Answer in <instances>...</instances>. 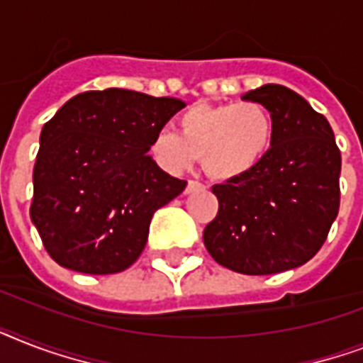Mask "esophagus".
<instances>
[{
    "label": "esophagus",
    "mask_w": 363,
    "mask_h": 363,
    "mask_svg": "<svg viewBox=\"0 0 363 363\" xmlns=\"http://www.w3.org/2000/svg\"><path fill=\"white\" fill-rule=\"evenodd\" d=\"M203 184L198 181H188L186 184V190H184V194H192V192H198V190H203Z\"/></svg>",
    "instance_id": "esophagus-1"
}]
</instances>
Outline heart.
Returning <instances> with one entry per match:
<instances>
[{"label":"heart","mask_w":363,"mask_h":363,"mask_svg":"<svg viewBox=\"0 0 363 363\" xmlns=\"http://www.w3.org/2000/svg\"><path fill=\"white\" fill-rule=\"evenodd\" d=\"M275 141L271 111L256 101L198 104L177 118V131L162 130L150 141V154L167 173L190 169L201 156L205 173L215 181L250 175Z\"/></svg>","instance_id":"b5f03b06"}]
</instances>
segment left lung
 Segmentation results:
<instances>
[{
	"label": "left lung",
	"mask_w": 363,
	"mask_h": 363,
	"mask_svg": "<svg viewBox=\"0 0 363 363\" xmlns=\"http://www.w3.org/2000/svg\"><path fill=\"white\" fill-rule=\"evenodd\" d=\"M265 105L275 141L250 175L215 184L218 213L203 232L209 254L242 275H273L309 262L339 213L341 152L326 116L299 94L264 84L242 96Z\"/></svg>",
	"instance_id": "8db88e82"
}]
</instances>
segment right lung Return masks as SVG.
Masks as SVG:
<instances>
[{
  "instance_id": "obj_1",
  "label": "right lung",
  "mask_w": 363,
  "mask_h": 363,
  "mask_svg": "<svg viewBox=\"0 0 363 363\" xmlns=\"http://www.w3.org/2000/svg\"><path fill=\"white\" fill-rule=\"evenodd\" d=\"M182 107L107 88L71 98L43 125L30 216L56 264L111 275L141 256L152 215L186 188L147 154Z\"/></svg>"
}]
</instances>
